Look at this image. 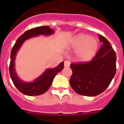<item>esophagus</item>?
Returning <instances> with one entry per match:
<instances>
[{
  "label": "esophagus",
  "mask_w": 124,
  "mask_h": 124,
  "mask_svg": "<svg viewBox=\"0 0 124 124\" xmlns=\"http://www.w3.org/2000/svg\"><path fill=\"white\" fill-rule=\"evenodd\" d=\"M64 67H69L70 65V61H64Z\"/></svg>",
  "instance_id": "obj_1"
}]
</instances>
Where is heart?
<instances>
[{
    "label": "heart",
    "instance_id": "1",
    "mask_svg": "<svg viewBox=\"0 0 124 124\" xmlns=\"http://www.w3.org/2000/svg\"><path fill=\"white\" fill-rule=\"evenodd\" d=\"M68 47L76 48L75 56L78 60L86 61L96 54L99 48V43L94 37L79 33L70 38Z\"/></svg>",
    "mask_w": 124,
    "mask_h": 124
}]
</instances>
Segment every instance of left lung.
I'll return each instance as SVG.
<instances>
[{
  "mask_svg": "<svg viewBox=\"0 0 124 124\" xmlns=\"http://www.w3.org/2000/svg\"><path fill=\"white\" fill-rule=\"evenodd\" d=\"M99 35L103 45L87 63H71L70 85L80 95L95 96L104 91L116 73V54L109 41Z\"/></svg>",
  "mask_w": 124,
  "mask_h": 124,
  "instance_id": "obj_1",
  "label": "left lung"
}]
</instances>
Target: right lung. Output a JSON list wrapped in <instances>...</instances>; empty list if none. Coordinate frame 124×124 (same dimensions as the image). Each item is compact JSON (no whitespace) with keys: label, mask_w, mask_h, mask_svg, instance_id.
Returning a JSON list of instances; mask_svg holds the SVG:
<instances>
[{"label":"right lung","mask_w":124,"mask_h":124,"mask_svg":"<svg viewBox=\"0 0 124 124\" xmlns=\"http://www.w3.org/2000/svg\"><path fill=\"white\" fill-rule=\"evenodd\" d=\"M54 33L49 26L38 27L25 31L18 38L13 46L10 54L9 73L14 85L20 92L30 96L41 95L47 91L51 85L54 76L64 68V62H61L54 68L46 69L41 76L32 82H25L17 76L15 68V60L17 53L24 41L32 37L39 35H51Z\"/></svg>","instance_id":"right-lung-1"}]
</instances>
